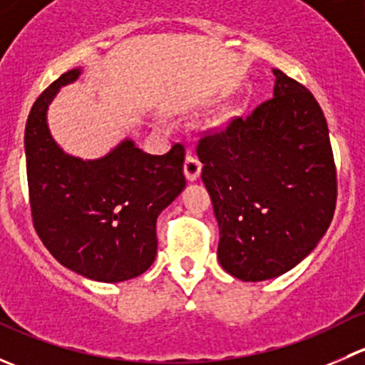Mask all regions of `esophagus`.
<instances>
[{
  "label": "esophagus",
  "instance_id": "esophagus-1",
  "mask_svg": "<svg viewBox=\"0 0 365 365\" xmlns=\"http://www.w3.org/2000/svg\"><path fill=\"white\" fill-rule=\"evenodd\" d=\"M183 171H185V176L189 182H196L201 175V162L197 160V157L194 155H187L185 157V164H183Z\"/></svg>",
  "mask_w": 365,
  "mask_h": 365
}]
</instances>
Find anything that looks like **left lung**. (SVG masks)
<instances>
[{
  "mask_svg": "<svg viewBox=\"0 0 365 365\" xmlns=\"http://www.w3.org/2000/svg\"><path fill=\"white\" fill-rule=\"evenodd\" d=\"M274 97L197 143L219 222L217 257L245 282L279 277L309 256L332 222L336 164L322 108L279 68Z\"/></svg>",
  "mask_w": 365,
  "mask_h": 365,
  "instance_id": "obj_1",
  "label": "left lung"
}]
</instances>
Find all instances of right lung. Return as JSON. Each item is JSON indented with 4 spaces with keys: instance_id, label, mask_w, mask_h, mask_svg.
Returning <instances> with one entry per match:
<instances>
[{
    "instance_id": "right-lung-1",
    "label": "right lung",
    "mask_w": 365,
    "mask_h": 365,
    "mask_svg": "<svg viewBox=\"0 0 365 365\" xmlns=\"http://www.w3.org/2000/svg\"><path fill=\"white\" fill-rule=\"evenodd\" d=\"M83 68L54 81L33 104L24 132L29 205L35 230L63 267L98 282L141 275L157 256V217L185 189V150L150 155L123 139L101 159L65 153L47 109Z\"/></svg>"
}]
</instances>
